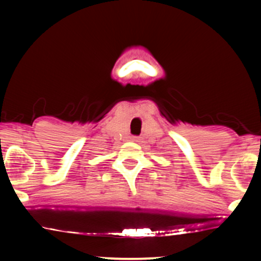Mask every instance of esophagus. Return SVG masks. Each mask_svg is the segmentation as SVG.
<instances>
[{"label":"esophagus","instance_id":"1","mask_svg":"<svg viewBox=\"0 0 261 261\" xmlns=\"http://www.w3.org/2000/svg\"><path fill=\"white\" fill-rule=\"evenodd\" d=\"M135 141H137V139H135Z\"/></svg>","mask_w":261,"mask_h":261}]
</instances>
